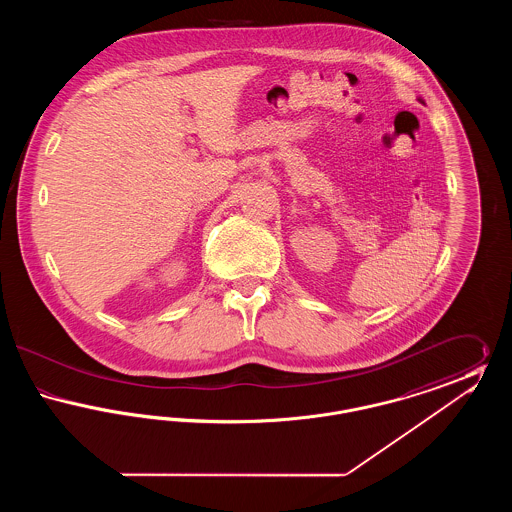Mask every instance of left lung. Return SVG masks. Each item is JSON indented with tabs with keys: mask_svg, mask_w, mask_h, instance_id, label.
Returning <instances> with one entry per match:
<instances>
[{
	"mask_svg": "<svg viewBox=\"0 0 512 512\" xmlns=\"http://www.w3.org/2000/svg\"><path fill=\"white\" fill-rule=\"evenodd\" d=\"M418 101H420V103H424V101H422V99L418 98Z\"/></svg>",
	"mask_w": 512,
	"mask_h": 512,
	"instance_id": "left-lung-1",
	"label": "left lung"
}]
</instances>
